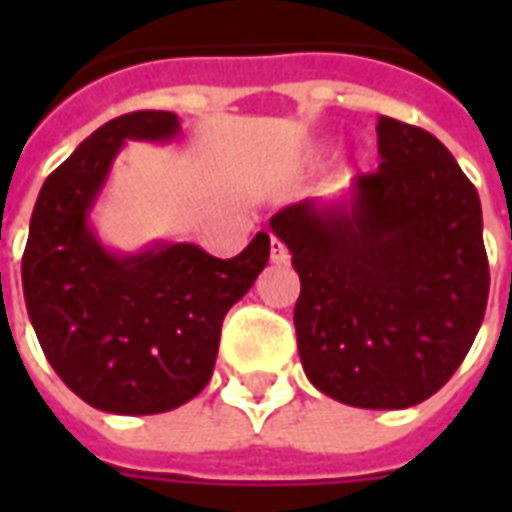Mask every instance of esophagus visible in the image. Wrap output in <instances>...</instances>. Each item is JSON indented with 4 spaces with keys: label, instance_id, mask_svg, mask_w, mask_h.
Instances as JSON below:
<instances>
[{
    "label": "esophagus",
    "instance_id": "esophagus-1",
    "mask_svg": "<svg viewBox=\"0 0 512 512\" xmlns=\"http://www.w3.org/2000/svg\"><path fill=\"white\" fill-rule=\"evenodd\" d=\"M271 263H288V249L277 238H271Z\"/></svg>",
    "mask_w": 512,
    "mask_h": 512
}]
</instances>
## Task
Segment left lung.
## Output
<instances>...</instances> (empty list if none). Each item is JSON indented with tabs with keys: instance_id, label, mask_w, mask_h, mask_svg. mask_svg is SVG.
I'll use <instances>...</instances> for the list:
<instances>
[{
	"instance_id": "obj_1",
	"label": "left lung",
	"mask_w": 512,
	"mask_h": 512,
	"mask_svg": "<svg viewBox=\"0 0 512 512\" xmlns=\"http://www.w3.org/2000/svg\"><path fill=\"white\" fill-rule=\"evenodd\" d=\"M381 164L332 200L271 216L301 293L304 373L356 408H408L450 381L488 301L483 208L447 147L378 117Z\"/></svg>"
}]
</instances>
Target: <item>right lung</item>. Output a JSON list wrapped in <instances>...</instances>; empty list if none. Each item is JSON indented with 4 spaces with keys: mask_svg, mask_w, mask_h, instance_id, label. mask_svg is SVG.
<instances>
[{
    "mask_svg": "<svg viewBox=\"0 0 512 512\" xmlns=\"http://www.w3.org/2000/svg\"><path fill=\"white\" fill-rule=\"evenodd\" d=\"M175 112H131L93 131L51 172L29 219L21 282L29 321L57 376L98 411L161 414L211 381L227 310L266 268L257 233L230 260L186 241L120 252L93 208L126 142H172Z\"/></svg>",
    "mask_w": 512,
    "mask_h": 512,
    "instance_id": "obj_1",
    "label": "right lung"
}]
</instances>
